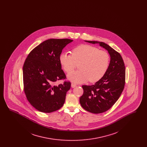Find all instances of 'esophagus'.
Returning <instances> with one entry per match:
<instances>
[{"instance_id": "esophagus-1", "label": "esophagus", "mask_w": 147, "mask_h": 147, "mask_svg": "<svg viewBox=\"0 0 147 147\" xmlns=\"http://www.w3.org/2000/svg\"><path fill=\"white\" fill-rule=\"evenodd\" d=\"M71 88H75V87H76V86H77V85H76V84H75V83H72L71 84Z\"/></svg>"}]
</instances>
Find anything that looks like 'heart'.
Returning <instances> with one entry per match:
<instances>
[{"instance_id":"b5f03b06","label":"heart","mask_w":147,"mask_h":147,"mask_svg":"<svg viewBox=\"0 0 147 147\" xmlns=\"http://www.w3.org/2000/svg\"><path fill=\"white\" fill-rule=\"evenodd\" d=\"M59 61L63 70L69 73L78 64L76 71L67 75V78L76 83H83L89 80L95 83L104 76L108 69L110 57L102 50L88 45H82L71 51V56L66 53H61Z\"/></svg>"}]
</instances>
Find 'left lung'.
Here are the masks:
<instances>
[{
	"mask_svg": "<svg viewBox=\"0 0 147 147\" xmlns=\"http://www.w3.org/2000/svg\"><path fill=\"white\" fill-rule=\"evenodd\" d=\"M92 44L98 43L106 49L110 61L104 76L94 85H83V95L80 103L85 110L93 113H100L109 110L119 99L125 84V66L119 52L104 42L84 41Z\"/></svg>",
	"mask_w": 147,
	"mask_h": 147,
	"instance_id": "1",
	"label": "left lung"
}]
</instances>
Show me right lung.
<instances>
[{"label": "right lung", "instance_id": "obj_1", "mask_svg": "<svg viewBox=\"0 0 147 147\" xmlns=\"http://www.w3.org/2000/svg\"><path fill=\"white\" fill-rule=\"evenodd\" d=\"M73 40L49 39L36 47L23 66L24 91L28 102L40 112L50 113L61 109L65 102L70 82L55 85L65 79L59 57L63 49Z\"/></svg>", "mask_w": 147, "mask_h": 147}]
</instances>
